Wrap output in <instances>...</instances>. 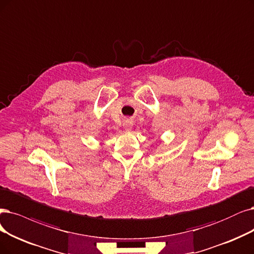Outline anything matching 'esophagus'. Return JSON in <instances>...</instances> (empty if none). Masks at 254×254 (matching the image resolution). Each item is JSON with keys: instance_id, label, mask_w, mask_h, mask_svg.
Returning <instances> with one entry per match:
<instances>
[{"instance_id": "1", "label": "esophagus", "mask_w": 254, "mask_h": 254, "mask_svg": "<svg viewBox=\"0 0 254 254\" xmlns=\"http://www.w3.org/2000/svg\"><path fill=\"white\" fill-rule=\"evenodd\" d=\"M124 127H125V129H126V130H130V129H132V127H133V122H132V120L127 119V120L125 121Z\"/></svg>"}]
</instances>
